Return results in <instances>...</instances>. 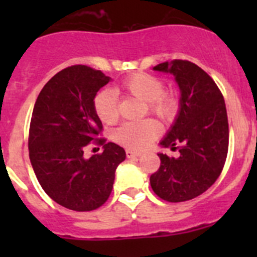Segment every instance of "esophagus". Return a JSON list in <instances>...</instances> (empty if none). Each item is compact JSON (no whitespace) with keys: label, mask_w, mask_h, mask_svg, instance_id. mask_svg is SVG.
<instances>
[{"label":"esophagus","mask_w":257,"mask_h":257,"mask_svg":"<svg viewBox=\"0 0 257 257\" xmlns=\"http://www.w3.org/2000/svg\"><path fill=\"white\" fill-rule=\"evenodd\" d=\"M139 156H140V153H138V152L130 151V149H127V151H126L127 158H134V157H139Z\"/></svg>","instance_id":"1"}]
</instances>
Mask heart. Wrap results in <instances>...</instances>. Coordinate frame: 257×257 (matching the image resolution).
I'll list each match as a JSON object with an SVG mask.
<instances>
[{"label":"heart","mask_w":257,"mask_h":257,"mask_svg":"<svg viewBox=\"0 0 257 257\" xmlns=\"http://www.w3.org/2000/svg\"><path fill=\"white\" fill-rule=\"evenodd\" d=\"M122 91L130 96L147 101V108L152 114L165 122H171L179 112L180 103L176 92L163 90L160 78L148 73H134L122 79L119 83ZM94 109L103 123L113 124L119 117L117 96L110 90L97 92L94 99ZM161 134V126L156 119H144L139 122H127L118 127L114 140L128 149L142 151L147 148Z\"/></svg>","instance_id":"1"}]
</instances>
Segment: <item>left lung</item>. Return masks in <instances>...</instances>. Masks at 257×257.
<instances>
[{
  "label": "left lung",
  "mask_w": 257,
  "mask_h": 257,
  "mask_svg": "<svg viewBox=\"0 0 257 257\" xmlns=\"http://www.w3.org/2000/svg\"><path fill=\"white\" fill-rule=\"evenodd\" d=\"M154 70L175 76L181 91L180 110L161 142L178 157L160 153V169L151 187L167 202H185L205 193L221 174L228 156L229 124L225 101L212 78L192 61L175 59Z\"/></svg>",
  "instance_id": "8db88e82"
}]
</instances>
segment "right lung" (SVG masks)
Here are the masks:
<instances>
[{
    "label": "right lung",
    "instance_id": "right-lung-1",
    "mask_svg": "<svg viewBox=\"0 0 257 257\" xmlns=\"http://www.w3.org/2000/svg\"><path fill=\"white\" fill-rule=\"evenodd\" d=\"M101 70L72 65L44 86L36 100L29 126V160L47 196L73 211H92L108 201L123 148L99 138L103 124L95 113L96 92L109 82ZM104 151L88 160L87 145Z\"/></svg>",
    "mask_w": 257,
    "mask_h": 257
}]
</instances>
